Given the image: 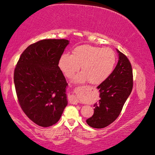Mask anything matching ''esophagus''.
<instances>
[{
  "mask_svg": "<svg viewBox=\"0 0 155 155\" xmlns=\"http://www.w3.org/2000/svg\"><path fill=\"white\" fill-rule=\"evenodd\" d=\"M70 101V103L71 104H77L78 103H79V101H78V100L76 98V96H70V98L69 99Z\"/></svg>",
  "mask_w": 155,
  "mask_h": 155,
  "instance_id": "esophagus-1",
  "label": "esophagus"
}]
</instances>
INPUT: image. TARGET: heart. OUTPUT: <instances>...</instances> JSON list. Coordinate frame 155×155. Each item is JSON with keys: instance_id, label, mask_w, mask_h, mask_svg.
<instances>
[{"instance_id": "b5f03b06", "label": "heart", "mask_w": 155, "mask_h": 155, "mask_svg": "<svg viewBox=\"0 0 155 155\" xmlns=\"http://www.w3.org/2000/svg\"><path fill=\"white\" fill-rule=\"evenodd\" d=\"M115 63L116 55L111 48L81 45L73 50L72 55L63 54L59 66L68 78H72L81 66L82 72L74 78V82L89 81L93 85H100L111 74Z\"/></svg>"}]
</instances>
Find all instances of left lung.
Here are the masks:
<instances>
[{"mask_svg":"<svg viewBox=\"0 0 155 155\" xmlns=\"http://www.w3.org/2000/svg\"><path fill=\"white\" fill-rule=\"evenodd\" d=\"M119 60L109 77L97 87L98 103L94 104V115L86 120L91 127L103 128L114 122L133 90L132 66L127 56L117 50Z\"/></svg>","mask_w":155,"mask_h":155,"instance_id":"8db88e82","label":"left lung"}]
</instances>
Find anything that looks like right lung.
Segmentation results:
<instances>
[{
  "label": "right lung",
  "mask_w": 155,
  "mask_h": 155,
  "mask_svg": "<svg viewBox=\"0 0 155 155\" xmlns=\"http://www.w3.org/2000/svg\"><path fill=\"white\" fill-rule=\"evenodd\" d=\"M68 44L64 39H49L31 44L15 68L14 80L20 105L28 118L40 127L56 124L68 104V83L58 65Z\"/></svg>",
  "instance_id": "1"
}]
</instances>
